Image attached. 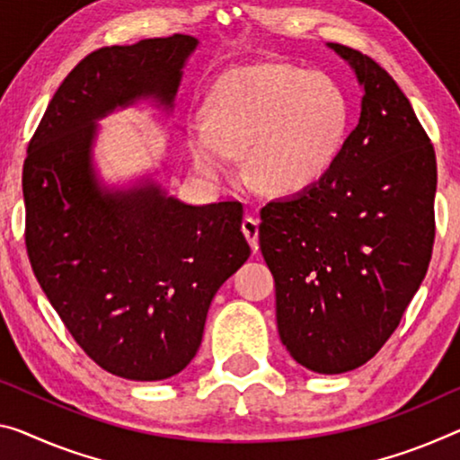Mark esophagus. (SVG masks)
<instances>
[{"mask_svg":"<svg viewBox=\"0 0 460 460\" xmlns=\"http://www.w3.org/2000/svg\"><path fill=\"white\" fill-rule=\"evenodd\" d=\"M243 234L249 240L252 252L259 251V222L254 217H244L243 220Z\"/></svg>","mask_w":460,"mask_h":460,"instance_id":"1","label":"esophagus"}]
</instances>
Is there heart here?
Wrapping results in <instances>:
<instances>
[{
	"label": "heart",
	"instance_id": "obj_1",
	"mask_svg": "<svg viewBox=\"0 0 460 460\" xmlns=\"http://www.w3.org/2000/svg\"><path fill=\"white\" fill-rule=\"evenodd\" d=\"M206 125L189 127V152L201 174L232 176L244 156L254 187L294 195L316 185L341 152L349 125L345 94L321 74L279 63L236 67L211 86Z\"/></svg>",
	"mask_w": 460,
	"mask_h": 460
}]
</instances>
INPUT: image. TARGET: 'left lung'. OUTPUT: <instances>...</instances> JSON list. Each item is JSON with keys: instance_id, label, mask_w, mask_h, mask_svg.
<instances>
[{"instance_id": "1", "label": "left lung", "mask_w": 460, "mask_h": 460, "mask_svg": "<svg viewBox=\"0 0 460 460\" xmlns=\"http://www.w3.org/2000/svg\"><path fill=\"white\" fill-rule=\"evenodd\" d=\"M364 86L359 121L323 179L261 209L281 343L341 374L368 362L426 278L436 234V154L386 69L337 42Z\"/></svg>"}]
</instances>
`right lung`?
<instances>
[{
	"label": "right lung",
	"mask_w": 460,
	"mask_h": 460,
	"mask_svg": "<svg viewBox=\"0 0 460 460\" xmlns=\"http://www.w3.org/2000/svg\"><path fill=\"white\" fill-rule=\"evenodd\" d=\"M197 39L102 47L67 74L28 144L32 271L75 343L115 376L164 380L201 345L209 304L249 259L238 201L187 206L154 182L98 185L96 121L139 98L172 109Z\"/></svg>",
	"instance_id": "1"
}]
</instances>
